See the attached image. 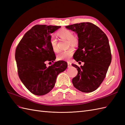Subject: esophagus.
<instances>
[{"instance_id": "34e87169", "label": "esophagus", "mask_w": 125, "mask_h": 125, "mask_svg": "<svg viewBox=\"0 0 125 125\" xmlns=\"http://www.w3.org/2000/svg\"><path fill=\"white\" fill-rule=\"evenodd\" d=\"M71 67V63L70 62H68V67L70 68Z\"/></svg>"}]
</instances>
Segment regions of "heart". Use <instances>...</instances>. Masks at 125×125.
Segmentation results:
<instances>
[{
    "label": "heart",
    "instance_id": "heart-1",
    "mask_svg": "<svg viewBox=\"0 0 125 125\" xmlns=\"http://www.w3.org/2000/svg\"><path fill=\"white\" fill-rule=\"evenodd\" d=\"M57 35L61 39L66 40L68 41V46L76 47L78 44V39L77 36L73 35V31L67 28H63L58 31ZM50 44L52 49L54 52H58L59 51L57 45V40L54 36H52L50 39ZM74 49L73 48H69L66 50L61 51L57 55L58 60H69L73 54Z\"/></svg>",
    "mask_w": 125,
    "mask_h": 125
}]
</instances>
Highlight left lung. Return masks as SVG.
Masks as SVG:
<instances>
[{
	"label": "left lung",
	"instance_id": "obj_1",
	"mask_svg": "<svg viewBox=\"0 0 125 125\" xmlns=\"http://www.w3.org/2000/svg\"><path fill=\"white\" fill-rule=\"evenodd\" d=\"M65 27L75 31L78 37V48L73 59L84 62L81 68L72 64L78 71L72 80L73 86L83 92L94 91L105 79L112 60L107 37L91 22L75 23Z\"/></svg>",
	"mask_w": 125,
	"mask_h": 125
}]
</instances>
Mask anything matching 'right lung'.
Listing matches in <instances>:
<instances>
[{"label":"right lung","instance_id":"right-lung-1","mask_svg":"<svg viewBox=\"0 0 125 125\" xmlns=\"http://www.w3.org/2000/svg\"><path fill=\"white\" fill-rule=\"evenodd\" d=\"M61 26L36 25L25 33L16 48L15 58L18 73L29 91L44 95L54 88L56 77L68 67L64 61L54 62L56 56L50 47V34ZM46 61L53 64L47 67Z\"/></svg>","mask_w":125,"mask_h":125}]
</instances>
